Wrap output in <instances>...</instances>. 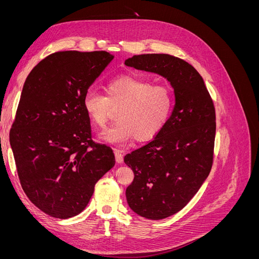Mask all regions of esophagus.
<instances>
[{"label":"esophagus","instance_id":"obj_1","mask_svg":"<svg viewBox=\"0 0 259 259\" xmlns=\"http://www.w3.org/2000/svg\"><path fill=\"white\" fill-rule=\"evenodd\" d=\"M114 154H115V161L117 163L123 162V151L120 149H114Z\"/></svg>","mask_w":259,"mask_h":259}]
</instances>
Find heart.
I'll list each match as a JSON object with an SVG mask.
<instances>
[{"label":"heart","mask_w":259,"mask_h":259,"mask_svg":"<svg viewBox=\"0 0 259 259\" xmlns=\"http://www.w3.org/2000/svg\"><path fill=\"white\" fill-rule=\"evenodd\" d=\"M106 96L90 90L83 97V107L92 122L104 127L117 110L119 120L100 134L112 145H125L133 139L147 142L160 134L173 111L174 97L163 84L134 74H122L107 82Z\"/></svg>","instance_id":"1"}]
</instances>
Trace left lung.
Instances as JSON below:
<instances>
[{
	"label": "left lung",
	"instance_id": "obj_1",
	"mask_svg": "<svg viewBox=\"0 0 259 259\" xmlns=\"http://www.w3.org/2000/svg\"><path fill=\"white\" fill-rule=\"evenodd\" d=\"M125 65L167 79L175 107L160 134L124 156L134 171L126 200L136 214L166 218L183 209L207 178L214 159L215 107L200 73L168 54L135 55Z\"/></svg>",
	"mask_w": 259,
	"mask_h": 259
}]
</instances>
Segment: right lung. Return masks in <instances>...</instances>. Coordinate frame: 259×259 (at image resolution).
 <instances>
[{
    "label": "right lung",
    "mask_w": 259,
    "mask_h": 259,
    "mask_svg": "<svg viewBox=\"0 0 259 259\" xmlns=\"http://www.w3.org/2000/svg\"><path fill=\"white\" fill-rule=\"evenodd\" d=\"M112 59L105 51L53 53L23 85L10 143L23 191L52 217L80 214L114 166L112 149L93 142L83 107L85 93Z\"/></svg>",
    "instance_id": "1"
}]
</instances>
